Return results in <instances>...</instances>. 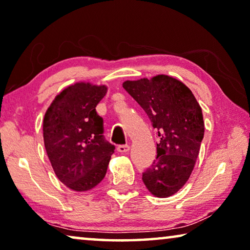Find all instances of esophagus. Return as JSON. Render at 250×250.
Masks as SVG:
<instances>
[{"label": "esophagus", "mask_w": 250, "mask_h": 250, "mask_svg": "<svg viewBox=\"0 0 250 250\" xmlns=\"http://www.w3.org/2000/svg\"><path fill=\"white\" fill-rule=\"evenodd\" d=\"M117 151L120 153H127L129 151V146L128 145H120L117 146Z\"/></svg>", "instance_id": "esophagus-1"}]
</instances>
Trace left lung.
<instances>
[{
  "label": "left lung",
  "mask_w": 250,
  "mask_h": 250,
  "mask_svg": "<svg viewBox=\"0 0 250 250\" xmlns=\"http://www.w3.org/2000/svg\"><path fill=\"white\" fill-rule=\"evenodd\" d=\"M124 89L157 130L156 160L143 173L147 190L159 198L176 193L189 180L205 135L201 107L192 91L173 77L127 80Z\"/></svg>",
  "instance_id": "left-lung-1"
}]
</instances>
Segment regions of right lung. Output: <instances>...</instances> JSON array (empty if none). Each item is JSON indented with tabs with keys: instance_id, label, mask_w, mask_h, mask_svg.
Instances as JSON below:
<instances>
[{
	"instance_id": "1",
	"label": "right lung",
	"mask_w": 250,
	"mask_h": 250,
	"mask_svg": "<svg viewBox=\"0 0 250 250\" xmlns=\"http://www.w3.org/2000/svg\"><path fill=\"white\" fill-rule=\"evenodd\" d=\"M106 86L77 83L56 96L43 118V141L52 168L69 189H93L105 178L115 146L104 137L96 106Z\"/></svg>"
}]
</instances>
